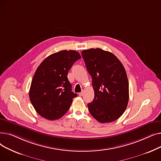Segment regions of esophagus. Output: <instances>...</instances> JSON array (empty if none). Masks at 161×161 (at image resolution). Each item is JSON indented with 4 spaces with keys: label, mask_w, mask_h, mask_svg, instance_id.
Listing matches in <instances>:
<instances>
[{
    "label": "esophagus",
    "mask_w": 161,
    "mask_h": 161,
    "mask_svg": "<svg viewBox=\"0 0 161 161\" xmlns=\"http://www.w3.org/2000/svg\"><path fill=\"white\" fill-rule=\"evenodd\" d=\"M79 95H80V97H82V96L83 95V91H81V92H80V93H79Z\"/></svg>",
    "instance_id": "34e87169"
}]
</instances>
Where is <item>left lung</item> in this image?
<instances>
[{"mask_svg":"<svg viewBox=\"0 0 161 161\" xmlns=\"http://www.w3.org/2000/svg\"><path fill=\"white\" fill-rule=\"evenodd\" d=\"M81 55L95 91L93 100L87 104L89 112L100 123L113 122L123 115L129 102L125 68L116 56L102 49L83 50Z\"/></svg>","mask_w":161,"mask_h":161,"instance_id":"8db88e82","label":"left lung"}]
</instances>
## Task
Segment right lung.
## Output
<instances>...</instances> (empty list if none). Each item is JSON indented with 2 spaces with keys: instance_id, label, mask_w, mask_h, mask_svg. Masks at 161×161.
Wrapping results in <instances>:
<instances>
[{
  "instance_id": "1",
  "label": "right lung",
  "mask_w": 161,
  "mask_h": 161,
  "mask_svg": "<svg viewBox=\"0 0 161 161\" xmlns=\"http://www.w3.org/2000/svg\"><path fill=\"white\" fill-rule=\"evenodd\" d=\"M81 58L74 50H63L50 55L37 68L29 90L31 102L36 112L48 120L62 117L77 94L72 91L67 75Z\"/></svg>"
}]
</instances>
